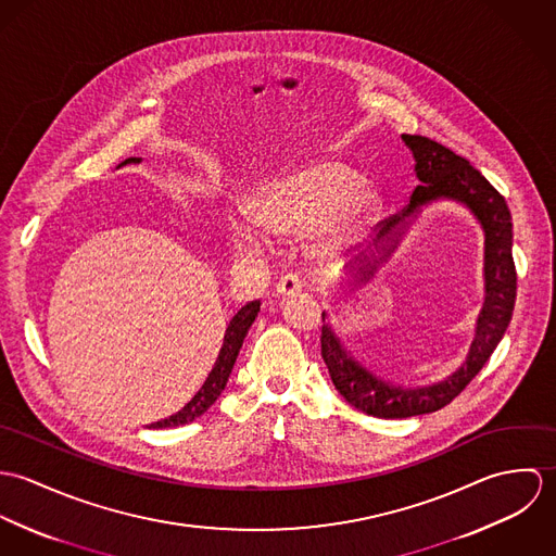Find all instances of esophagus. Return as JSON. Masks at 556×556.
Returning a JSON list of instances; mask_svg holds the SVG:
<instances>
[{"label":"esophagus","mask_w":556,"mask_h":556,"mask_svg":"<svg viewBox=\"0 0 556 556\" xmlns=\"http://www.w3.org/2000/svg\"><path fill=\"white\" fill-rule=\"evenodd\" d=\"M276 291H278V295H280L282 300H289V298H295V295L302 291V282H300L298 276L289 274V276H285V278L278 282Z\"/></svg>","instance_id":"1"}]
</instances>
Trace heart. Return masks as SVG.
<instances>
[{"label":"heart","instance_id":"1","mask_svg":"<svg viewBox=\"0 0 556 556\" xmlns=\"http://www.w3.org/2000/svg\"><path fill=\"white\" fill-rule=\"evenodd\" d=\"M243 216L274 236H308V252L333 261L372 233L381 197L344 162L317 160L256 186L243 201ZM233 236L238 245L256 241L248 229Z\"/></svg>","mask_w":556,"mask_h":556}]
</instances>
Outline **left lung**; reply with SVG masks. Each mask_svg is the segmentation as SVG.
I'll return each instance as SVG.
<instances>
[{
	"mask_svg": "<svg viewBox=\"0 0 556 556\" xmlns=\"http://www.w3.org/2000/svg\"><path fill=\"white\" fill-rule=\"evenodd\" d=\"M402 141L415 160V177L419 179V186L413 190L410 203L402 214L383 227L375 250L349 267L346 285L357 289L375 278L377 269L392 256L421 207L434 201H454L473 214L483 231V304L477 315L476 336L463 366L443 381L419 388H402L366 368L344 346L342 338L329 323V315L323 311L320 355L331 383L351 406L383 419L426 415L450 404L490 359L511 320L516 304V267L511 258L514 233L505 199L471 166L469 160L454 154L445 146L417 135H402Z\"/></svg>",
	"mask_w": 556,
	"mask_h": 556,
	"instance_id": "obj_1",
	"label": "left lung"
}]
</instances>
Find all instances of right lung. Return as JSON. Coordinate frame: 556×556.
Instances as JSON below:
<instances>
[{
    "instance_id": "add662e5",
    "label": "right lung",
    "mask_w": 556,
    "mask_h": 556,
    "mask_svg": "<svg viewBox=\"0 0 556 556\" xmlns=\"http://www.w3.org/2000/svg\"><path fill=\"white\" fill-rule=\"evenodd\" d=\"M141 159H126L119 166H126V164H139ZM117 166V168H119ZM261 311V302H250L245 306H241L236 317L229 320L227 325V331H225V338H223V346H220V353L216 357V364L212 368V372L207 375L205 383L201 386V390L192 396V400L181 408L177 410L175 415L166 417V419H160L150 424V428H173V426H184V424H190L194 421L197 417H201L218 397L223 394V390L227 388V381L231 377V370L236 366V359H238L239 349L243 344V338L250 329V325L254 323V318Z\"/></svg>"
}]
</instances>
